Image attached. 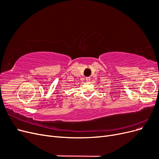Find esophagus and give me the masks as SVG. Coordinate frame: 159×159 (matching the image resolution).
I'll return each mask as SVG.
<instances>
[{
	"mask_svg": "<svg viewBox=\"0 0 159 159\" xmlns=\"http://www.w3.org/2000/svg\"><path fill=\"white\" fill-rule=\"evenodd\" d=\"M85 80H86V81H89L91 80V78H89V77H87V78H85Z\"/></svg>",
	"mask_w": 159,
	"mask_h": 159,
	"instance_id": "1",
	"label": "esophagus"
}]
</instances>
